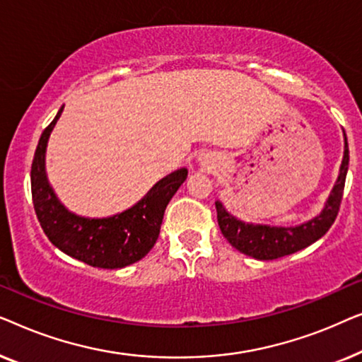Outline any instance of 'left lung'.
I'll return each mask as SVG.
<instances>
[{
    "label": "left lung",
    "instance_id": "left-lung-1",
    "mask_svg": "<svg viewBox=\"0 0 362 362\" xmlns=\"http://www.w3.org/2000/svg\"><path fill=\"white\" fill-rule=\"evenodd\" d=\"M348 165L349 148L348 138L344 133V156L341 161L339 176L323 211L313 219L295 227L245 224L244 221H239L237 217L229 214L221 201H216L217 222H219L222 235L229 240L232 247L257 260L280 259V257L295 254V252L311 245L329 230L336 216H338L344 192L346 175H348Z\"/></svg>",
    "mask_w": 362,
    "mask_h": 362
}]
</instances>
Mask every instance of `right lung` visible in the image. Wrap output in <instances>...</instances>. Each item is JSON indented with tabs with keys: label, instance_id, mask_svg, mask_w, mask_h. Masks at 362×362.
Listing matches in <instances>:
<instances>
[{
	"label": "right lung",
	"instance_id": "obj_1",
	"mask_svg": "<svg viewBox=\"0 0 362 362\" xmlns=\"http://www.w3.org/2000/svg\"><path fill=\"white\" fill-rule=\"evenodd\" d=\"M64 105L39 138L31 166V192L36 216L47 239L64 254L98 269H123L141 260L156 244L165 209L187 177V170L173 171L146 196L120 214L90 219L67 211L49 185L46 148Z\"/></svg>",
	"mask_w": 362,
	"mask_h": 362
}]
</instances>
